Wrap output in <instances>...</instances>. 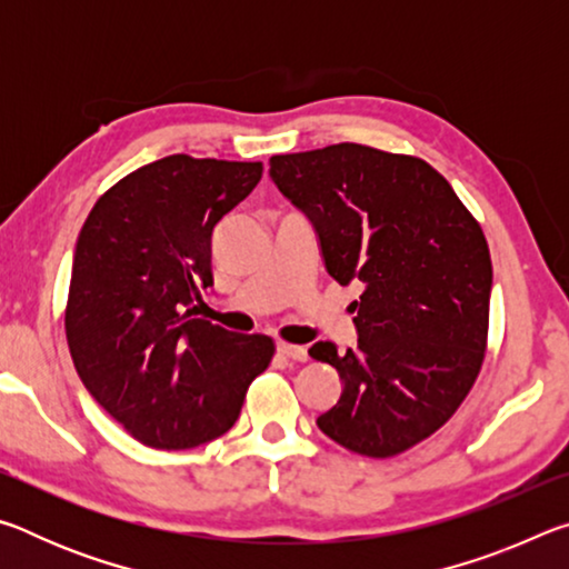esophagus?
Here are the masks:
<instances>
[{"label": "esophagus", "instance_id": "esophagus-1", "mask_svg": "<svg viewBox=\"0 0 569 569\" xmlns=\"http://www.w3.org/2000/svg\"><path fill=\"white\" fill-rule=\"evenodd\" d=\"M278 353H281L283 359H291V361H306L308 359V351L303 349V346L286 343V341H278Z\"/></svg>", "mask_w": 569, "mask_h": 569}]
</instances>
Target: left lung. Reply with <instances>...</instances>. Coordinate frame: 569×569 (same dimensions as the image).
<instances>
[{"instance_id":"8db88e82","label":"left lung","mask_w":569,"mask_h":569,"mask_svg":"<svg viewBox=\"0 0 569 569\" xmlns=\"http://www.w3.org/2000/svg\"><path fill=\"white\" fill-rule=\"evenodd\" d=\"M271 178L311 218L326 271L363 286L356 349H308L343 381L316 423L353 455L397 457L455 417L485 363L487 238L447 178L413 156L339 142L273 156Z\"/></svg>"}]
</instances>
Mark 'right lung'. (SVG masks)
Here are the masks:
<instances>
[{"instance_id":"obj_1","label":"right lung","mask_w":569,"mask_h":569,"mask_svg":"<svg viewBox=\"0 0 569 569\" xmlns=\"http://www.w3.org/2000/svg\"><path fill=\"white\" fill-rule=\"evenodd\" d=\"M263 162L168 156L104 190L80 230L64 333L94 401L152 449H192L233 427L276 353L271 336L192 319L213 286V230Z\"/></svg>"}]
</instances>
